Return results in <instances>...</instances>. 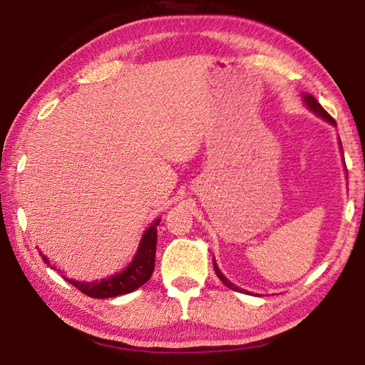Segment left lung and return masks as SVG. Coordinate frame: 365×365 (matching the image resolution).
Instances as JSON below:
<instances>
[{"mask_svg": "<svg viewBox=\"0 0 365 365\" xmlns=\"http://www.w3.org/2000/svg\"><path fill=\"white\" fill-rule=\"evenodd\" d=\"M304 103H306V106L312 110V113H316L317 115L322 117V119H325L327 122H330V123H333V125H336L335 119H333V117H331L329 113H327V110H325L322 106H320V103H319L312 95H304ZM214 270H215V275L219 277V279L222 280V283H224L225 287L235 289V292H243V289H240L237 285H233V283H232L230 280L225 279V275L222 274L220 269L217 267V264H215V261H214Z\"/></svg>", "mask_w": 365, "mask_h": 365, "instance_id": "8db88e82", "label": "left lung"}]
</instances>
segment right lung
I'll list each match as a JSON object with an SVG mask.
<instances>
[{"label": "right lung", "instance_id": "obj_1", "mask_svg": "<svg viewBox=\"0 0 365 365\" xmlns=\"http://www.w3.org/2000/svg\"><path fill=\"white\" fill-rule=\"evenodd\" d=\"M160 219L154 220V224L145 232L143 238H141L137 255H135L133 261L128 264L127 269H123L120 274H115L109 279H103L101 282H77L72 279H64L72 283L73 287L78 288L83 294L90 296V298H115V296L132 293L135 289L150 280L154 270V261H156V242H158V225ZM43 257L45 264L51 265L45 255ZM54 269V265H51ZM61 272V270H59Z\"/></svg>", "mask_w": 365, "mask_h": 365}]
</instances>
